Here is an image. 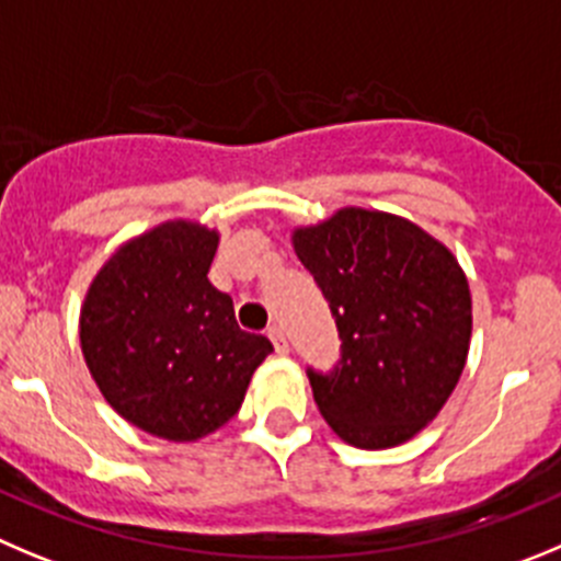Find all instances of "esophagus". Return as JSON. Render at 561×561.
Returning a JSON list of instances; mask_svg holds the SVG:
<instances>
[{
  "label": "esophagus",
  "instance_id": "1",
  "mask_svg": "<svg viewBox=\"0 0 561 561\" xmlns=\"http://www.w3.org/2000/svg\"><path fill=\"white\" fill-rule=\"evenodd\" d=\"M268 337H271V343H274L276 354H287V337H285V329H282L279 323H271Z\"/></svg>",
  "mask_w": 561,
  "mask_h": 561
}]
</instances>
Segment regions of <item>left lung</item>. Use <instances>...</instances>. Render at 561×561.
<instances>
[{
  "instance_id": "left-lung-1",
  "label": "left lung",
  "mask_w": 561,
  "mask_h": 561,
  "mask_svg": "<svg viewBox=\"0 0 561 561\" xmlns=\"http://www.w3.org/2000/svg\"><path fill=\"white\" fill-rule=\"evenodd\" d=\"M293 245L337 323V365L307 368L321 415L357 448L415 437L468 359L470 290L454 254L415 224L359 207L296 229Z\"/></svg>"
}]
</instances>
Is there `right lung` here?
Returning a JSON list of instances; mask_svg holds the SVG:
<instances>
[{"mask_svg": "<svg viewBox=\"0 0 561 561\" xmlns=\"http://www.w3.org/2000/svg\"><path fill=\"white\" fill-rule=\"evenodd\" d=\"M216 249L218 234L198 224H162L110 256L82 307V354L107 404L174 443L238 415L251 374L274 352L209 285Z\"/></svg>", "mask_w": 561, "mask_h": 561, "instance_id": "right-lung-1", "label": "right lung"}]
</instances>
